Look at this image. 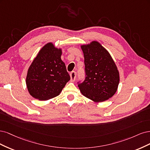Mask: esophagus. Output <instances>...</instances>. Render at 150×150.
Returning <instances> with one entry per match:
<instances>
[{
    "label": "esophagus",
    "mask_w": 150,
    "mask_h": 150,
    "mask_svg": "<svg viewBox=\"0 0 150 150\" xmlns=\"http://www.w3.org/2000/svg\"><path fill=\"white\" fill-rule=\"evenodd\" d=\"M76 72L73 71H71L70 73V78H71V81H74L75 80V79H76Z\"/></svg>",
    "instance_id": "1"
}]
</instances>
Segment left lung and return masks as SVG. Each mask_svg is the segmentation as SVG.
Instances as JSON below:
<instances>
[{
	"label": "left lung",
	"instance_id": "obj_1",
	"mask_svg": "<svg viewBox=\"0 0 150 150\" xmlns=\"http://www.w3.org/2000/svg\"><path fill=\"white\" fill-rule=\"evenodd\" d=\"M83 52L85 79L78 86L81 94L95 102L112 97L117 90L120 75L109 52L96 41L81 46Z\"/></svg>",
	"mask_w": 150,
	"mask_h": 150
}]
</instances>
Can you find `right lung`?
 I'll use <instances>...</instances> for the list:
<instances>
[{
  "mask_svg": "<svg viewBox=\"0 0 150 150\" xmlns=\"http://www.w3.org/2000/svg\"><path fill=\"white\" fill-rule=\"evenodd\" d=\"M61 55L62 49L50 42L42 48L33 60L27 71L26 85L33 98L39 100L54 98L70 80Z\"/></svg>",
  "mask_w": 150,
  "mask_h": 150,
  "instance_id": "1",
  "label": "right lung"
}]
</instances>
